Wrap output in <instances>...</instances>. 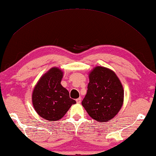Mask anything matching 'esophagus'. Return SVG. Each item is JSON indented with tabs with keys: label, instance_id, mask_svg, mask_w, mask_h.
<instances>
[{
	"label": "esophagus",
	"instance_id": "obj_1",
	"mask_svg": "<svg viewBox=\"0 0 156 156\" xmlns=\"http://www.w3.org/2000/svg\"><path fill=\"white\" fill-rule=\"evenodd\" d=\"M76 102H77L78 103H80L81 102V98L79 97V98H77V99H76Z\"/></svg>",
	"mask_w": 156,
	"mask_h": 156
}]
</instances>
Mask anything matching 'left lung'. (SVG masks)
<instances>
[{"label": "left lung", "mask_w": 156, "mask_h": 156, "mask_svg": "<svg viewBox=\"0 0 156 156\" xmlns=\"http://www.w3.org/2000/svg\"><path fill=\"white\" fill-rule=\"evenodd\" d=\"M90 83L82 105L98 122L115 117L123 103V86L116 73L104 66H96L89 74Z\"/></svg>", "instance_id": "left-lung-1"}]
</instances>
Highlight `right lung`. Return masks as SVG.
Masks as SVG:
<instances>
[{
	"mask_svg": "<svg viewBox=\"0 0 156 156\" xmlns=\"http://www.w3.org/2000/svg\"><path fill=\"white\" fill-rule=\"evenodd\" d=\"M63 71L53 67L41 76L34 87L32 101L37 113L48 121H58L65 116L75 100L61 85Z\"/></svg>",
	"mask_w": 156,
	"mask_h": 156,
	"instance_id": "add662e5",
	"label": "right lung"
}]
</instances>
